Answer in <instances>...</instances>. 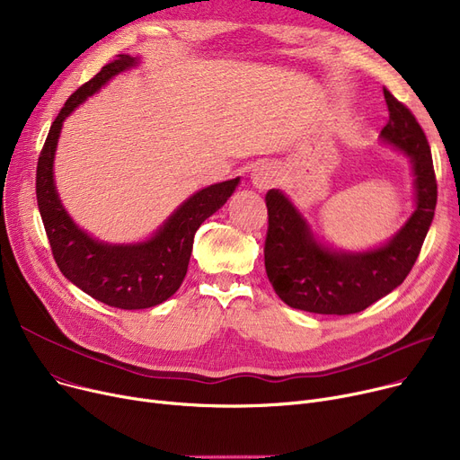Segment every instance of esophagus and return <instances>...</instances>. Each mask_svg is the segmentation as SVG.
I'll use <instances>...</instances> for the list:
<instances>
[{
  "label": "esophagus",
  "instance_id": "esophagus-1",
  "mask_svg": "<svg viewBox=\"0 0 460 460\" xmlns=\"http://www.w3.org/2000/svg\"><path fill=\"white\" fill-rule=\"evenodd\" d=\"M252 182L257 190H269L278 182V175L272 167L261 165L252 173Z\"/></svg>",
  "mask_w": 460,
  "mask_h": 460
}]
</instances>
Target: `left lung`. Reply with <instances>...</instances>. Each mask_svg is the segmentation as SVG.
Returning a JSON list of instances; mask_svg holds the SVG:
<instances>
[{
	"instance_id": "8db88e82",
	"label": "left lung",
	"mask_w": 460,
	"mask_h": 460,
	"mask_svg": "<svg viewBox=\"0 0 460 460\" xmlns=\"http://www.w3.org/2000/svg\"><path fill=\"white\" fill-rule=\"evenodd\" d=\"M390 119L380 137L406 153L414 169L416 210L385 246L364 253L333 252L279 190H269L264 267L276 295L295 309L350 315L390 295L412 270L437 208V175L427 136L414 113L384 87Z\"/></svg>"
}]
</instances>
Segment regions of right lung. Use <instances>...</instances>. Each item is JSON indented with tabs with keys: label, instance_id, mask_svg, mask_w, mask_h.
Returning <instances> with one entry per match:
<instances>
[{
	"label": "right lung",
	"instance_id": "obj_1",
	"mask_svg": "<svg viewBox=\"0 0 460 460\" xmlns=\"http://www.w3.org/2000/svg\"><path fill=\"white\" fill-rule=\"evenodd\" d=\"M136 63V58L120 54L68 96L48 132L37 164V203L59 270L94 300L119 309L153 307L177 293L188 270L193 234L208 216L226 205L240 181L231 179L193 193L155 236L139 244L99 243L70 220L54 184V155L63 120L110 78Z\"/></svg>",
	"mask_w": 460,
	"mask_h": 460
}]
</instances>
